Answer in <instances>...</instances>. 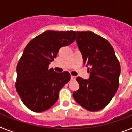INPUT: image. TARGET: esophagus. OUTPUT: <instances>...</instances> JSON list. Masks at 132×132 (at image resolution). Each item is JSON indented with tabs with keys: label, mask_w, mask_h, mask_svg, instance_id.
I'll use <instances>...</instances> for the list:
<instances>
[{
	"label": "esophagus",
	"mask_w": 132,
	"mask_h": 132,
	"mask_svg": "<svg viewBox=\"0 0 132 132\" xmlns=\"http://www.w3.org/2000/svg\"><path fill=\"white\" fill-rule=\"evenodd\" d=\"M71 80H76V76H71Z\"/></svg>",
	"instance_id": "obj_1"
}]
</instances>
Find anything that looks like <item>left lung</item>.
<instances>
[{"instance_id":"1","label":"left lung","mask_w":132,"mask_h":132,"mask_svg":"<svg viewBox=\"0 0 132 132\" xmlns=\"http://www.w3.org/2000/svg\"><path fill=\"white\" fill-rule=\"evenodd\" d=\"M83 62L90 70L88 80L76 78L80 88L73 93L76 102L91 112L110 103L119 87L121 68L110 42L90 31L76 32Z\"/></svg>"}]
</instances>
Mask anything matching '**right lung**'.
Segmentation results:
<instances>
[{
  "mask_svg": "<svg viewBox=\"0 0 132 132\" xmlns=\"http://www.w3.org/2000/svg\"><path fill=\"white\" fill-rule=\"evenodd\" d=\"M74 31L47 30L25 47L16 68V88L22 102L30 110L41 112L52 107L60 90L70 80L68 72L56 73L48 66L60 48L72 44Z\"/></svg>",
  "mask_w": 132,
  "mask_h": 132,
  "instance_id": "add662e5",
  "label": "right lung"
}]
</instances>
